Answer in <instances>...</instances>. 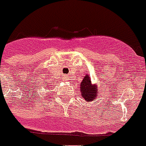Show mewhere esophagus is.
<instances>
[{
    "instance_id": "esophagus-1",
    "label": "esophagus",
    "mask_w": 146,
    "mask_h": 146,
    "mask_svg": "<svg viewBox=\"0 0 146 146\" xmlns=\"http://www.w3.org/2000/svg\"><path fill=\"white\" fill-rule=\"evenodd\" d=\"M67 78H68V77H67Z\"/></svg>"
}]
</instances>
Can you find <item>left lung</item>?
Instances as JSON below:
<instances>
[{
    "instance_id": "1",
    "label": "left lung",
    "mask_w": 146,
    "mask_h": 146,
    "mask_svg": "<svg viewBox=\"0 0 146 146\" xmlns=\"http://www.w3.org/2000/svg\"><path fill=\"white\" fill-rule=\"evenodd\" d=\"M97 88L98 86L96 84H92L91 77L86 75L80 83L81 96L88 102L94 101L98 96L99 91Z\"/></svg>"
}]
</instances>
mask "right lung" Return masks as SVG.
<instances>
[{
	"instance_id": "add662e5",
	"label": "right lung",
	"mask_w": 146,
	"mask_h": 146,
	"mask_svg": "<svg viewBox=\"0 0 146 146\" xmlns=\"http://www.w3.org/2000/svg\"><path fill=\"white\" fill-rule=\"evenodd\" d=\"M49 87H50V86H49ZM46 88H47V87H46Z\"/></svg>"
}]
</instances>
